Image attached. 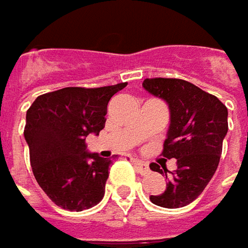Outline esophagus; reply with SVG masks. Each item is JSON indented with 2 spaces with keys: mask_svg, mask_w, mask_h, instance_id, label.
Segmentation results:
<instances>
[{
  "mask_svg": "<svg viewBox=\"0 0 248 248\" xmlns=\"http://www.w3.org/2000/svg\"><path fill=\"white\" fill-rule=\"evenodd\" d=\"M133 164H135L136 168L139 169V172H140L141 175H147V173H150L148 164L144 162V161H141V159H133Z\"/></svg>",
  "mask_w": 248,
  "mask_h": 248,
  "instance_id": "34e87169",
  "label": "esophagus"
}]
</instances>
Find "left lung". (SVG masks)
I'll list each match as a JSON object with an SVG mask.
<instances>
[{"mask_svg":"<svg viewBox=\"0 0 248 248\" xmlns=\"http://www.w3.org/2000/svg\"><path fill=\"white\" fill-rule=\"evenodd\" d=\"M143 87L169 105L170 124L162 156L175 158L178 165L169 176L167 168L150 165L168 179L167 190L150 200L164 208L185 207L202 193L218 168L228 133V108L215 95L182 79H145Z\"/></svg>","mask_w":248,"mask_h":248,"instance_id":"1","label":"left lung"}]
</instances>
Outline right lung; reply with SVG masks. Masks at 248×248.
<instances>
[{
  "label": "right lung",
  "instance_id": "1",
  "mask_svg": "<svg viewBox=\"0 0 248 248\" xmlns=\"http://www.w3.org/2000/svg\"><path fill=\"white\" fill-rule=\"evenodd\" d=\"M127 83L65 87L38 95L26 112L25 139L33 175L54 204L89 210L104 197L109 158L86 151V137L105 126L107 105Z\"/></svg>",
  "mask_w": 248,
  "mask_h": 248
}]
</instances>
